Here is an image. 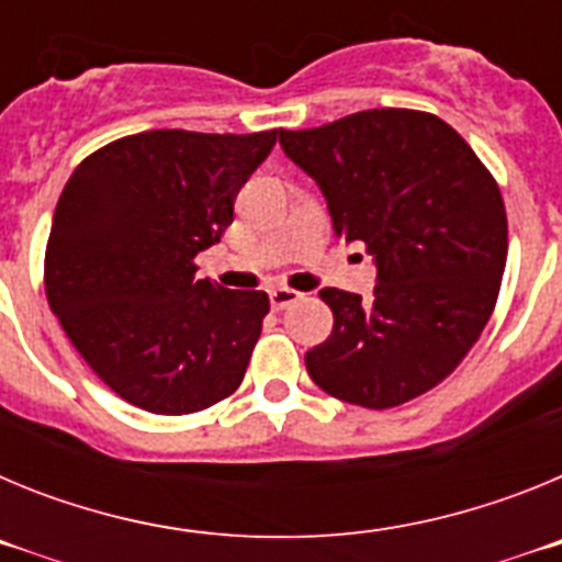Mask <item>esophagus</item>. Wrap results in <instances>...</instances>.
Listing matches in <instances>:
<instances>
[{"instance_id": "obj_1", "label": "esophagus", "mask_w": 562, "mask_h": 562, "mask_svg": "<svg viewBox=\"0 0 562 562\" xmlns=\"http://www.w3.org/2000/svg\"><path fill=\"white\" fill-rule=\"evenodd\" d=\"M297 297H301V292L290 290V286H276V290H270V304L276 312H281V310H286L290 304H295Z\"/></svg>"}]
</instances>
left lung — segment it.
<instances>
[{
    "mask_svg": "<svg viewBox=\"0 0 562 562\" xmlns=\"http://www.w3.org/2000/svg\"><path fill=\"white\" fill-rule=\"evenodd\" d=\"M281 146L321 186L335 233L374 256V301L321 297L331 335L306 351L312 380L342 402L385 411L436 389L484 331L506 267L495 177L453 126L416 109H366Z\"/></svg>",
    "mask_w": 562,
    "mask_h": 562,
    "instance_id": "obj_1",
    "label": "left lung"
}]
</instances>
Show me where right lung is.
<instances>
[{
  "label": "right lung",
  "mask_w": 562,
  "mask_h": 562,
  "mask_svg": "<svg viewBox=\"0 0 562 562\" xmlns=\"http://www.w3.org/2000/svg\"><path fill=\"white\" fill-rule=\"evenodd\" d=\"M278 134H128L64 186L44 252L49 310L89 369L137 408L196 414L245 380L270 297L196 278L193 258L227 231Z\"/></svg>",
  "instance_id": "right-lung-1"
}]
</instances>
